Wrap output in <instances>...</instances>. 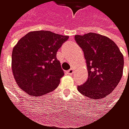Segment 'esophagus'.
<instances>
[{
  "mask_svg": "<svg viewBox=\"0 0 129 129\" xmlns=\"http://www.w3.org/2000/svg\"><path fill=\"white\" fill-rule=\"evenodd\" d=\"M74 72H75V71H74V68H72L70 70H68V71L67 73H68V75H73V74H74Z\"/></svg>",
  "mask_w": 129,
  "mask_h": 129,
  "instance_id": "obj_1",
  "label": "esophagus"
}]
</instances>
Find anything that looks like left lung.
I'll return each instance as SVG.
<instances>
[{"instance_id":"left-lung-1","label":"left lung","mask_w":129,"mask_h":129,"mask_svg":"<svg viewBox=\"0 0 129 129\" xmlns=\"http://www.w3.org/2000/svg\"><path fill=\"white\" fill-rule=\"evenodd\" d=\"M75 38L84 51L88 73V80L78 86V90L89 99H103L121 78L123 54L112 40L99 34L88 33L75 35Z\"/></svg>"}]
</instances>
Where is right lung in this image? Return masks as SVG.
I'll return each mask as SVG.
<instances>
[{
  "instance_id": "1",
  "label": "right lung",
  "mask_w": 129,
  "mask_h": 129,
  "mask_svg": "<svg viewBox=\"0 0 129 129\" xmlns=\"http://www.w3.org/2000/svg\"><path fill=\"white\" fill-rule=\"evenodd\" d=\"M68 38L49 30H35L16 44L12 51V72L18 86L27 94L41 96L58 86L64 74L56 54Z\"/></svg>"
}]
</instances>
